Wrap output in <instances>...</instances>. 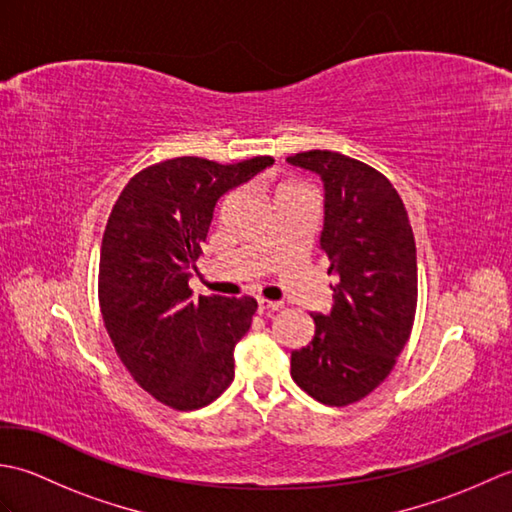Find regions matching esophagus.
<instances>
[{
    "mask_svg": "<svg viewBox=\"0 0 512 512\" xmlns=\"http://www.w3.org/2000/svg\"><path fill=\"white\" fill-rule=\"evenodd\" d=\"M257 306H259V312H275L279 308H284V303H281V301H268V299H257Z\"/></svg>",
    "mask_w": 512,
    "mask_h": 512,
    "instance_id": "34e87169",
    "label": "esophagus"
}]
</instances>
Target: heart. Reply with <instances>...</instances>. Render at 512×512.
Segmentation results:
<instances>
[{"mask_svg": "<svg viewBox=\"0 0 512 512\" xmlns=\"http://www.w3.org/2000/svg\"><path fill=\"white\" fill-rule=\"evenodd\" d=\"M284 187H290V184H284Z\"/></svg>", "mask_w": 512, "mask_h": 512, "instance_id": "obj_1", "label": "heart"}]
</instances>
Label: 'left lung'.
Instances as JSON below:
<instances>
[{
	"mask_svg": "<svg viewBox=\"0 0 512 512\" xmlns=\"http://www.w3.org/2000/svg\"><path fill=\"white\" fill-rule=\"evenodd\" d=\"M323 180L319 237L336 275L330 314L314 312L312 341L290 354V374L314 400L345 407L389 376L418 303L416 242L398 191L383 173L339 151L286 158Z\"/></svg>",
	"mask_w": 512,
	"mask_h": 512,
	"instance_id": "left-lung-1",
	"label": "left lung"
}]
</instances>
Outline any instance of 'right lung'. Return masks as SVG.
I'll use <instances>...</instances> for the list:
<instances>
[{"label":"right lung","instance_id":"right-lung-1","mask_svg":"<svg viewBox=\"0 0 512 512\" xmlns=\"http://www.w3.org/2000/svg\"><path fill=\"white\" fill-rule=\"evenodd\" d=\"M273 162H158L127 182L110 213L99 262L105 328L136 383L167 407H206L233 383L235 343L248 332L257 301L193 299L189 277L217 200Z\"/></svg>","mask_w":512,"mask_h":512}]
</instances>
